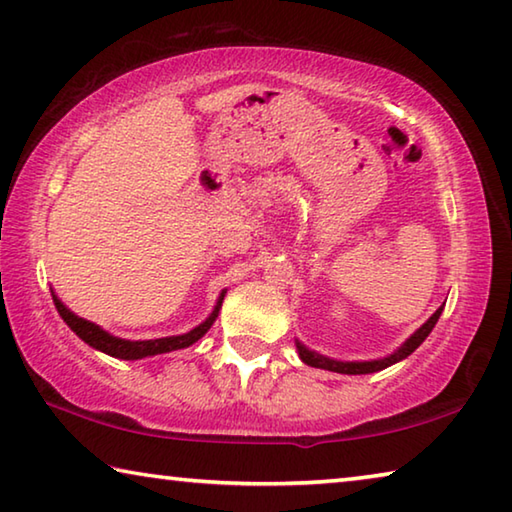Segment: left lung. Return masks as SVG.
Instances as JSON below:
<instances>
[{
  "mask_svg": "<svg viewBox=\"0 0 512 512\" xmlns=\"http://www.w3.org/2000/svg\"><path fill=\"white\" fill-rule=\"evenodd\" d=\"M445 307V305H443ZM443 307L436 309V314H433L427 323H424L418 332L411 334L409 339L404 341V345L397 352H393L391 357H384V359H377V361H334V359H327L323 354L318 352H311L309 348H305L300 341H296V348L300 359L307 363L311 368H323V370H332V372H341V375H370V372H377V370H384L388 366H393V363L402 361L409 357L413 350H418V345L427 339L431 334V329L436 327L440 314H443Z\"/></svg>",
  "mask_w": 512,
  "mask_h": 512,
  "instance_id": "1",
  "label": "left lung"
}]
</instances>
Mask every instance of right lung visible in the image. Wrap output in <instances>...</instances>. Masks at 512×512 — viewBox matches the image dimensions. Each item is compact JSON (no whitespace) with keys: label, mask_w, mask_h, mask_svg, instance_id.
<instances>
[{"label":"right lung","mask_w":512,"mask_h":512,"mask_svg":"<svg viewBox=\"0 0 512 512\" xmlns=\"http://www.w3.org/2000/svg\"><path fill=\"white\" fill-rule=\"evenodd\" d=\"M225 291H221L219 300H216V307L210 314V318H205L201 325L194 327L192 332L187 334H180V336H167V339H153V341H126V339H117V336L108 334L106 329H101L99 325L90 323V320L79 318L76 314H72L63 302L58 300V296L54 291H51V298H54V305L58 309L60 318L65 320L69 325V329L83 339L88 345H92L94 350H101L110 354V357L115 359H126V361H135V359H144V357H153V354H164V352H173V350H183L189 348V345L196 343L201 336L207 332V329L212 327V323L219 316V309H221V302H223Z\"/></svg>","instance_id":"add662e5"}]
</instances>
